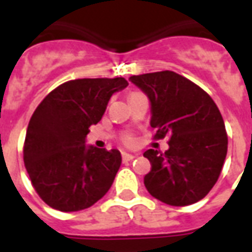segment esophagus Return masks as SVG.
Listing matches in <instances>:
<instances>
[{
	"instance_id": "esophagus-1",
	"label": "esophagus",
	"mask_w": 252,
	"mask_h": 252,
	"mask_svg": "<svg viewBox=\"0 0 252 252\" xmlns=\"http://www.w3.org/2000/svg\"><path fill=\"white\" fill-rule=\"evenodd\" d=\"M121 158L124 162H128V160H132V159L136 158V155H132V154H128V153H123L121 154Z\"/></svg>"
}]
</instances>
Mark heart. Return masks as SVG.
Returning a JSON list of instances; mask_svg holds the SVG:
<instances>
[{
    "mask_svg": "<svg viewBox=\"0 0 252 252\" xmlns=\"http://www.w3.org/2000/svg\"><path fill=\"white\" fill-rule=\"evenodd\" d=\"M135 137L132 136V135H126V136H124V143L126 144H128V146H132V144H135Z\"/></svg>",
    "mask_w": 252,
    "mask_h": 252,
    "instance_id": "heart-1",
    "label": "heart"
}]
</instances>
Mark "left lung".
Here are the masks:
<instances>
[{
  "mask_svg": "<svg viewBox=\"0 0 252 252\" xmlns=\"http://www.w3.org/2000/svg\"><path fill=\"white\" fill-rule=\"evenodd\" d=\"M151 102L150 124L155 139L169 135V150H147L151 171L144 177L148 193L167 205L202 200L219 180L227 157L228 137L221 113L200 86L174 71L129 78Z\"/></svg>",
  "mask_w": 252,
  "mask_h": 252,
  "instance_id": "1",
  "label": "left lung"
}]
</instances>
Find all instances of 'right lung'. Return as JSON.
<instances>
[{
  "mask_svg": "<svg viewBox=\"0 0 252 252\" xmlns=\"http://www.w3.org/2000/svg\"><path fill=\"white\" fill-rule=\"evenodd\" d=\"M126 86L121 77L74 79L54 89L36 108L25 135L24 163L47 205L61 212L82 211L110 189L120 169V151L85 142L112 94Z\"/></svg>",
  "mask_w": 252,
  "mask_h": 252,
  "instance_id": "1",
  "label": "right lung"
}]
</instances>
